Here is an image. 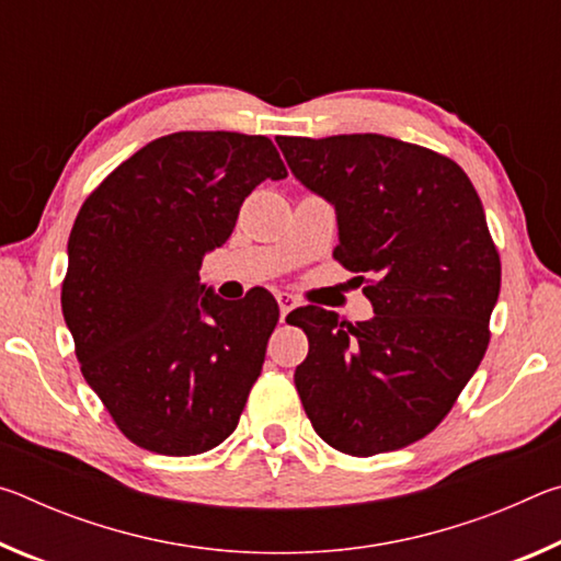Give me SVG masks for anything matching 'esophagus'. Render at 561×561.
Masks as SVG:
<instances>
[{
    "label": "esophagus",
    "instance_id": "1",
    "mask_svg": "<svg viewBox=\"0 0 561 561\" xmlns=\"http://www.w3.org/2000/svg\"><path fill=\"white\" fill-rule=\"evenodd\" d=\"M277 304H279V319L284 321V319H287L289 311L297 307V297H291L289 291H279L277 294Z\"/></svg>",
    "mask_w": 561,
    "mask_h": 561
}]
</instances>
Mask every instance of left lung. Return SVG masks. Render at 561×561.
<instances>
[{
  "label": "left lung",
  "instance_id": "1",
  "mask_svg": "<svg viewBox=\"0 0 561 561\" xmlns=\"http://www.w3.org/2000/svg\"><path fill=\"white\" fill-rule=\"evenodd\" d=\"M277 146L294 178L334 205V257L374 277L368 321L319 307L291 319L309 339L294 371L304 411L341 453L401 450L448 415L485 356L500 294L485 210L465 170L428 148L378 133Z\"/></svg>",
  "mask_w": 561,
  "mask_h": 561
}]
</instances>
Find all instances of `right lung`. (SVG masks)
<instances>
[{
    "instance_id": "add662e5",
    "label": "right lung",
    "mask_w": 561,
    "mask_h": 561,
    "mask_svg": "<svg viewBox=\"0 0 561 561\" xmlns=\"http://www.w3.org/2000/svg\"><path fill=\"white\" fill-rule=\"evenodd\" d=\"M287 178L264 136L180 130L150 140L87 197L69 237L61 309L87 383L140 448L213 450L237 428L279 309L201 282L244 197Z\"/></svg>"
}]
</instances>
